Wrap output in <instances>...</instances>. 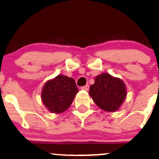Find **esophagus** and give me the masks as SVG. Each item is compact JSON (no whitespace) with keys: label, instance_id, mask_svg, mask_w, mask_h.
<instances>
[{"label":"esophagus","instance_id":"esophagus-1","mask_svg":"<svg viewBox=\"0 0 159 159\" xmlns=\"http://www.w3.org/2000/svg\"><path fill=\"white\" fill-rule=\"evenodd\" d=\"M89 85L88 84H87V85H85V86H84V87H82L81 89H83V90H86V91H88L89 90Z\"/></svg>","mask_w":159,"mask_h":159}]
</instances>
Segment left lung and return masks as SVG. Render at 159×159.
<instances>
[{
  "label": "left lung",
  "instance_id": "8db88e82",
  "mask_svg": "<svg viewBox=\"0 0 159 159\" xmlns=\"http://www.w3.org/2000/svg\"><path fill=\"white\" fill-rule=\"evenodd\" d=\"M89 94L101 110L112 112L117 111L123 104L127 96V88L120 78L104 72L96 76Z\"/></svg>",
  "mask_w": 159,
  "mask_h": 159
}]
</instances>
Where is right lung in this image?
<instances>
[{
	"label": "right lung",
	"mask_w": 159,
	"mask_h": 159,
	"mask_svg": "<svg viewBox=\"0 0 159 159\" xmlns=\"http://www.w3.org/2000/svg\"><path fill=\"white\" fill-rule=\"evenodd\" d=\"M78 92L73 78L58 75L46 82L41 91V99L49 112L61 113L70 107Z\"/></svg>",
	"instance_id": "add662e5"
}]
</instances>
